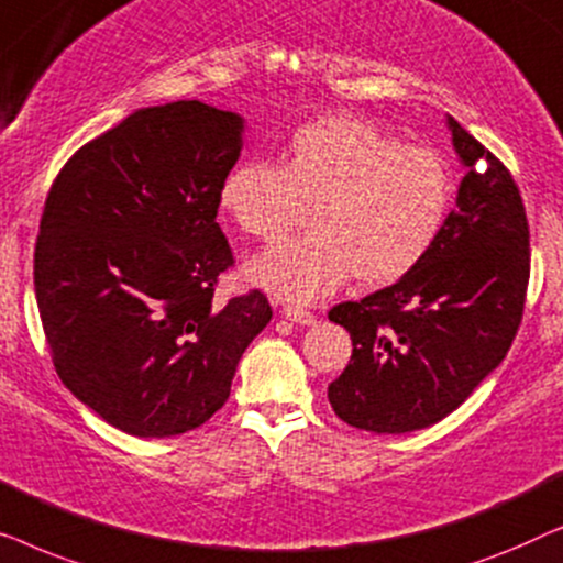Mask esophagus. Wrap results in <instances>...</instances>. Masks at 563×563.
<instances>
[{
    "label": "esophagus",
    "mask_w": 563,
    "mask_h": 563,
    "mask_svg": "<svg viewBox=\"0 0 563 563\" xmlns=\"http://www.w3.org/2000/svg\"><path fill=\"white\" fill-rule=\"evenodd\" d=\"M284 314H287L291 322H297V325H312V322L318 320V318H314V312L307 310V307H302V305L284 307Z\"/></svg>",
    "instance_id": "34e87169"
}]
</instances>
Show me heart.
<instances>
[{
    "instance_id": "1",
    "label": "heart",
    "mask_w": 563,
    "mask_h": 563,
    "mask_svg": "<svg viewBox=\"0 0 563 563\" xmlns=\"http://www.w3.org/2000/svg\"><path fill=\"white\" fill-rule=\"evenodd\" d=\"M451 202L453 176L441 153L402 145L349 114L307 122L282 166L243 161L220 187L222 210L264 243L297 228L310 205L312 233L256 264L258 279L295 302L330 295L353 272L366 284L402 279L433 251Z\"/></svg>"
}]
</instances>
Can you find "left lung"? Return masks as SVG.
Returning a JSON list of instances; mask_svg holds the SVG:
<instances>
[{"label": "left lung", "mask_w": 563, "mask_h": 563, "mask_svg": "<svg viewBox=\"0 0 563 563\" xmlns=\"http://www.w3.org/2000/svg\"><path fill=\"white\" fill-rule=\"evenodd\" d=\"M449 125L466 176L433 251L391 287L328 312L353 341L328 399L366 433H412L451 415L503 364L526 310L530 228L518 184Z\"/></svg>", "instance_id": "left-lung-1"}]
</instances>
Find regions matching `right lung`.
Returning a JSON list of instances; mask_svg holds the SVG:
<instances>
[{
  "label": "right lung",
  "mask_w": 563,
  "mask_h": 563,
  "mask_svg": "<svg viewBox=\"0 0 563 563\" xmlns=\"http://www.w3.org/2000/svg\"><path fill=\"white\" fill-rule=\"evenodd\" d=\"M241 130L197 99L145 107L84 143L45 197L33 276L53 366L130 435L210 420L272 320L261 289L214 302L235 266L218 207Z\"/></svg>",
  "instance_id": "right-lung-1"
}]
</instances>
